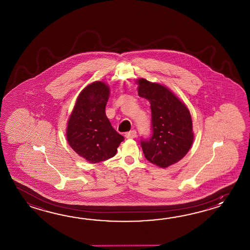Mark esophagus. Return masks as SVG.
I'll use <instances>...</instances> for the list:
<instances>
[{
	"mask_svg": "<svg viewBox=\"0 0 250 250\" xmlns=\"http://www.w3.org/2000/svg\"><path fill=\"white\" fill-rule=\"evenodd\" d=\"M125 137L127 138H134L137 137V131L136 130H130L125 134Z\"/></svg>",
	"mask_w": 250,
	"mask_h": 250,
	"instance_id": "esophagus-1",
	"label": "esophagus"
}]
</instances>
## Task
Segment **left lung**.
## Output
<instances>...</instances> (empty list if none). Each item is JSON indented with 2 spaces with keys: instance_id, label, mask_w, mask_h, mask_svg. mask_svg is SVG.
<instances>
[{
  "instance_id": "left-lung-1",
  "label": "left lung",
  "mask_w": 250,
  "mask_h": 250,
  "mask_svg": "<svg viewBox=\"0 0 250 250\" xmlns=\"http://www.w3.org/2000/svg\"><path fill=\"white\" fill-rule=\"evenodd\" d=\"M138 96L148 100L151 108L149 138H141L145 157L166 168L182 159L191 147L194 134L190 112L186 105L165 85L138 80Z\"/></svg>"
}]
</instances>
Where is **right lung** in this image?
I'll use <instances>...</instances> for the list:
<instances>
[{"label":"right lung","mask_w":250,"mask_h":250,"mask_svg":"<svg viewBox=\"0 0 250 250\" xmlns=\"http://www.w3.org/2000/svg\"><path fill=\"white\" fill-rule=\"evenodd\" d=\"M108 85L96 81L80 93L70 114L67 139L71 148L91 164L113 157L124 140L105 114Z\"/></svg>","instance_id":"add662e5"}]
</instances>
